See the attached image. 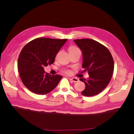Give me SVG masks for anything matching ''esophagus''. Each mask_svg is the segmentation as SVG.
Segmentation results:
<instances>
[{
  "mask_svg": "<svg viewBox=\"0 0 134 134\" xmlns=\"http://www.w3.org/2000/svg\"><path fill=\"white\" fill-rule=\"evenodd\" d=\"M70 79L72 82H78L79 81V79L77 78H74V77L71 78Z\"/></svg>",
  "mask_w": 134,
  "mask_h": 134,
  "instance_id": "obj_1",
  "label": "esophagus"
}]
</instances>
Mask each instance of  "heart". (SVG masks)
<instances>
[{"label": "heart", "instance_id": "obj_1", "mask_svg": "<svg viewBox=\"0 0 134 134\" xmlns=\"http://www.w3.org/2000/svg\"><path fill=\"white\" fill-rule=\"evenodd\" d=\"M75 50H79V49H78V48H76V47H74V46L70 47L69 48V52H71V51H75ZM64 72H65V73L69 74V70H65Z\"/></svg>", "mask_w": 134, "mask_h": 134}]
</instances>
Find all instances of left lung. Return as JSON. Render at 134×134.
I'll return each mask as SVG.
<instances>
[{
    "label": "left lung",
    "mask_w": 134,
    "mask_h": 134,
    "mask_svg": "<svg viewBox=\"0 0 134 134\" xmlns=\"http://www.w3.org/2000/svg\"><path fill=\"white\" fill-rule=\"evenodd\" d=\"M82 52L83 72H88L87 79L79 78L85 84L82 92L85 96H93L101 92L112 78L114 62L109 51L104 45L92 39L75 40Z\"/></svg>",
    "instance_id": "8db88e82"
}]
</instances>
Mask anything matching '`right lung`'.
<instances>
[{
  "mask_svg": "<svg viewBox=\"0 0 134 134\" xmlns=\"http://www.w3.org/2000/svg\"><path fill=\"white\" fill-rule=\"evenodd\" d=\"M67 39L38 38L22 49L18 60L20 78L28 89L38 94H46L56 87L62 78L50 75L44 67L55 62V57Z\"/></svg>",
  "mask_w": 134,
  "mask_h": 134,
  "instance_id": "add662e5",
  "label": "right lung"
}]
</instances>
